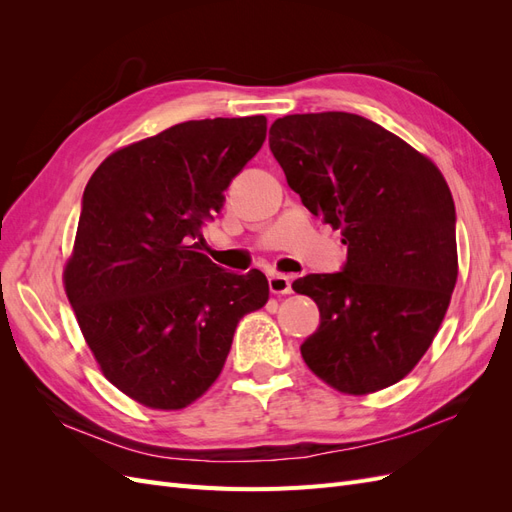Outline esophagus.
<instances>
[{"label": "esophagus", "instance_id": "esophagus-1", "mask_svg": "<svg viewBox=\"0 0 512 512\" xmlns=\"http://www.w3.org/2000/svg\"><path fill=\"white\" fill-rule=\"evenodd\" d=\"M269 288H271L273 294H290L292 292V280L288 275L273 273L269 277Z\"/></svg>", "mask_w": 512, "mask_h": 512}]
</instances>
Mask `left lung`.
<instances>
[{"instance_id": "obj_1", "label": "left lung", "mask_w": 512, "mask_h": 512, "mask_svg": "<svg viewBox=\"0 0 512 512\" xmlns=\"http://www.w3.org/2000/svg\"><path fill=\"white\" fill-rule=\"evenodd\" d=\"M269 147L301 203L348 245L337 273L292 282L320 309L303 361L342 393L386 389L421 361L451 303V190L436 164L361 115L280 117Z\"/></svg>"}]
</instances>
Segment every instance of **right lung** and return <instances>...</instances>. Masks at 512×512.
I'll return each instance as SVG.
<instances>
[{"mask_svg": "<svg viewBox=\"0 0 512 512\" xmlns=\"http://www.w3.org/2000/svg\"><path fill=\"white\" fill-rule=\"evenodd\" d=\"M267 138L262 115L185 121L123 147L81 200L66 292L102 374L138 404L179 410L220 376L239 320L269 299L194 239Z\"/></svg>", "mask_w": 512, "mask_h": 512, "instance_id": "right-lung-1", "label": "right lung"}]
</instances>
